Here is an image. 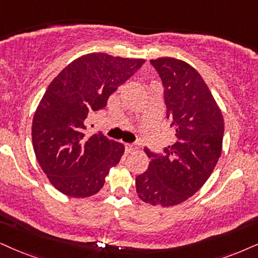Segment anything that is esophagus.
<instances>
[{"instance_id": "obj_1", "label": "esophagus", "mask_w": 258, "mask_h": 258, "mask_svg": "<svg viewBox=\"0 0 258 258\" xmlns=\"http://www.w3.org/2000/svg\"><path fill=\"white\" fill-rule=\"evenodd\" d=\"M125 149H126V152L130 153V152L136 151V150L138 149V145L137 144H125Z\"/></svg>"}]
</instances>
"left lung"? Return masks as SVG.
<instances>
[{
	"label": "left lung",
	"mask_w": 258,
	"mask_h": 258,
	"mask_svg": "<svg viewBox=\"0 0 258 258\" xmlns=\"http://www.w3.org/2000/svg\"><path fill=\"white\" fill-rule=\"evenodd\" d=\"M164 87L167 118L176 142L164 153L144 151L149 168L136 177L140 200L169 207L194 195L216 168L223 149L224 118L201 75L184 60L151 59Z\"/></svg>",
	"instance_id": "8db88e82"
}]
</instances>
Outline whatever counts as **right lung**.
Segmentation results:
<instances>
[{
  "label": "right lung",
  "instance_id": "obj_1",
  "mask_svg": "<svg viewBox=\"0 0 258 258\" xmlns=\"http://www.w3.org/2000/svg\"><path fill=\"white\" fill-rule=\"evenodd\" d=\"M145 59L107 53L81 56L50 83L35 110L32 142L35 157L54 188L71 198H88L105 184L125 148L102 133L87 136L86 119L103 109L112 94Z\"/></svg>",
  "mask_w": 258,
  "mask_h": 258
}]
</instances>
